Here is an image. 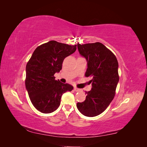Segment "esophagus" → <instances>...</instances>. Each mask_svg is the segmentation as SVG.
I'll return each mask as SVG.
<instances>
[{"label":"esophagus","mask_w":147,"mask_h":147,"mask_svg":"<svg viewBox=\"0 0 147 147\" xmlns=\"http://www.w3.org/2000/svg\"><path fill=\"white\" fill-rule=\"evenodd\" d=\"M74 90L75 91H80V89H78V88H76V87H74Z\"/></svg>","instance_id":"esophagus-1"}]
</instances>
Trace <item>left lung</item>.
I'll use <instances>...</instances> for the list:
<instances>
[{"mask_svg": "<svg viewBox=\"0 0 147 147\" xmlns=\"http://www.w3.org/2000/svg\"><path fill=\"white\" fill-rule=\"evenodd\" d=\"M77 47L88 62L85 75L92 77V88L86 91V100L76 106L84 115L94 117L102 113L115 96L119 80L118 61L112 52L99 42L78 43Z\"/></svg>", "mask_w": 147, "mask_h": 147, "instance_id": "8db88e82", "label": "left lung"}]
</instances>
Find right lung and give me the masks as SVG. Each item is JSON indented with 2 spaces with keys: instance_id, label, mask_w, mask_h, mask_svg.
<instances>
[{
  "instance_id": "1",
  "label": "right lung",
  "mask_w": 147,
  "mask_h": 147,
  "mask_svg": "<svg viewBox=\"0 0 147 147\" xmlns=\"http://www.w3.org/2000/svg\"><path fill=\"white\" fill-rule=\"evenodd\" d=\"M76 50V45L50 41L37 47L26 66L25 86L32 104L38 111L50 113L60 105L62 94L73 87L56 80L66 57Z\"/></svg>"
}]
</instances>
